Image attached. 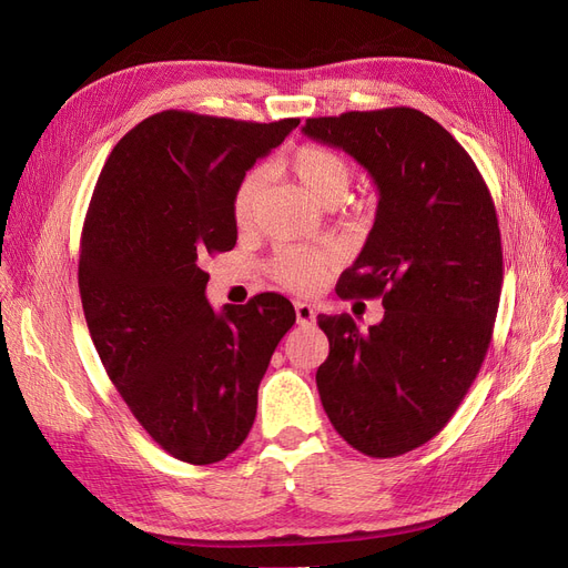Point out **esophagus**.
I'll return each instance as SVG.
<instances>
[{"label": "esophagus", "mask_w": 568, "mask_h": 568, "mask_svg": "<svg viewBox=\"0 0 568 568\" xmlns=\"http://www.w3.org/2000/svg\"><path fill=\"white\" fill-rule=\"evenodd\" d=\"M294 307H296V322H298L301 326H313V324H315L317 313H315V307H313L311 303L296 301V303H294Z\"/></svg>", "instance_id": "34e87169"}]
</instances>
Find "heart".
<instances>
[{"instance_id": "b5f03b06", "label": "heart", "mask_w": 568, "mask_h": 568, "mask_svg": "<svg viewBox=\"0 0 568 568\" xmlns=\"http://www.w3.org/2000/svg\"><path fill=\"white\" fill-rule=\"evenodd\" d=\"M282 168L294 178L303 192L320 205H334L346 194L353 178V168L346 156L324 144H301L286 153ZM263 178L251 170L239 180L232 199V217L239 230H248L255 220V203L261 196ZM332 253L326 248L282 246L267 265L272 280L294 291H315L326 270L332 265Z\"/></svg>"}]
</instances>
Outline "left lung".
<instances>
[{
	"mask_svg": "<svg viewBox=\"0 0 568 568\" xmlns=\"http://www.w3.org/2000/svg\"><path fill=\"white\" fill-rule=\"evenodd\" d=\"M379 189L374 227L341 274V298H382L384 320L320 315L329 357L317 369L326 417L369 457H398L450 422L484 365L503 291L490 189L455 136L417 109L307 118Z\"/></svg>",
	"mask_w": 568,
	"mask_h": 568,
	"instance_id": "8db88e82",
	"label": "left lung"
}]
</instances>
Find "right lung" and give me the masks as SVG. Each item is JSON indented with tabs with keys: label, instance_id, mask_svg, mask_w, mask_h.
Here are the masks:
<instances>
[{
	"label": "right lung",
	"instance_id": "add662e5",
	"mask_svg": "<svg viewBox=\"0 0 568 568\" xmlns=\"http://www.w3.org/2000/svg\"><path fill=\"white\" fill-rule=\"evenodd\" d=\"M298 123L161 111L97 180L80 236L84 320L120 398L175 459L213 464L246 440L257 386L296 322L280 294L217 315L201 261L234 248L239 180Z\"/></svg>",
	"mask_w": 568,
	"mask_h": 568
}]
</instances>
